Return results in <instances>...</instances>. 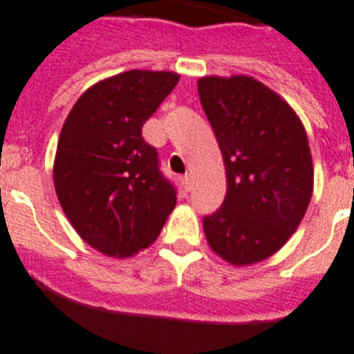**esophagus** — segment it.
<instances>
[{
	"instance_id": "obj_1",
	"label": "esophagus",
	"mask_w": 354,
	"mask_h": 354,
	"mask_svg": "<svg viewBox=\"0 0 354 354\" xmlns=\"http://www.w3.org/2000/svg\"><path fill=\"white\" fill-rule=\"evenodd\" d=\"M182 183H183V189H185V191H191V187H192L191 174H185V176H182Z\"/></svg>"
}]
</instances>
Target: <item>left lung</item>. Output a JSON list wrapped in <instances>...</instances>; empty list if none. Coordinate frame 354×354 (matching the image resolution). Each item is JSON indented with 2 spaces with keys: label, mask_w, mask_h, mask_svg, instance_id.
I'll use <instances>...</instances> for the list:
<instances>
[{
  "label": "left lung",
  "mask_w": 354,
  "mask_h": 354,
  "mask_svg": "<svg viewBox=\"0 0 354 354\" xmlns=\"http://www.w3.org/2000/svg\"><path fill=\"white\" fill-rule=\"evenodd\" d=\"M222 151L227 194L203 216L211 249L234 266L266 260L300 225L313 194L307 134L289 105L247 76L198 80Z\"/></svg>",
  "instance_id": "1"
}]
</instances>
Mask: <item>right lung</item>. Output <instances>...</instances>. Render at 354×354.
I'll return each mask as SVG.
<instances>
[{"instance_id":"1","label":"right lung","mask_w":354,"mask_h":354,"mask_svg":"<svg viewBox=\"0 0 354 354\" xmlns=\"http://www.w3.org/2000/svg\"><path fill=\"white\" fill-rule=\"evenodd\" d=\"M174 73L129 71L96 83L68 112L54 185L77 234L109 257L151 245L176 205L143 123L176 87Z\"/></svg>"}]
</instances>
